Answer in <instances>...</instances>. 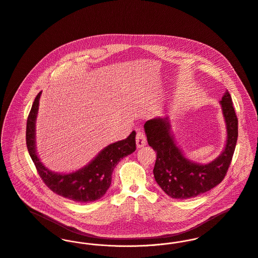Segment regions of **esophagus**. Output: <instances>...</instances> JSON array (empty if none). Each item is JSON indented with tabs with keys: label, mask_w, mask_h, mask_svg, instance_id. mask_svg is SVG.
Segmentation results:
<instances>
[{
	"label": "esophagus",
	"mask_w": 258,
	"mask_h": 258,
	"mask_svg": "<svg viewBox=\"0 0 258 258\" xmlns=\"http://www.w3.org/2000/svg\"><path fill=\"white\" fill-rule=\"evenodd\" d=\"M136 142H137V146L138 148H142L145 144H146V138H145V135L142 133V132H139L137 134V138H136Z\"/></svg>",
	"instance_id": "34e87169"
}]
</instances>
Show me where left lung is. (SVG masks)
<instances>
[{"mask_svg":"<svg viewBox=\"0 0 258 258\" xmlns=\"http://www.w3.org/2000/svg\"><path fill=\"white\" fill-rule=\"evenodd\" d=\"M227 128L222 153L213 161L202 164L190 160L177 145L169 117H154L144 123L149 146L157 153L153 169L155 181L173 199H190L206 193L225 178L237 141V117L227 90L221 102Z\"/></svg>","mask_w":258,"mask_h":258,"instance_id":"1","label":"left lung"}]
</instances>
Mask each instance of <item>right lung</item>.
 Returning a JSON list of instances; mask_svg holds the SVG:
<instances>
[{"mask_svg": "<svg viewBox=\"0 0 258 258\" xmlns=\"http://www.w3.org/2000/svg\"><path fill=\"white\" fill-rule=\"evenodd\" d=\"M41 92L37 94L27 121V146L29 155L45 185L66 199L90 203L101 199L112 183V174L123 157L136 150V132L125 140L111 143L102 149L84 167L71 173L51 171L40 161L35 145V121Z\"/></svg>", "mask_w": 258, "mask_h": 258, "instance_id": "obj_1", "label": "right lung"}]
</instances>
